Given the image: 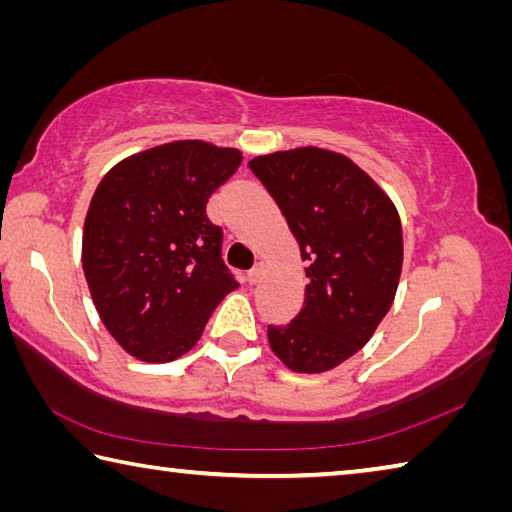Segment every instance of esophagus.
<instances>
[{
	"instance_id": "obj_1",
	"label": "esophagus",
	"mask_w": 512,
	"mask_h": 512,
	"mask_svg": "<svg viewBox=\"0 0 512 512\" xmlns=\"http://www.w3.org/2000/svg\"><path fill=\"white\" fill-rule=\"evenodd\" d=\"M262 273H264V268H262V264H257L255 268H250V271L246 273V280H248L250 284H257L259 280H262Z\"/></svg>"
}]
</instances>
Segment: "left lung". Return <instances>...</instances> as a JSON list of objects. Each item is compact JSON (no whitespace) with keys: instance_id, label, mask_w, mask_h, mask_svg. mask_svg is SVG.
<instances>
[{"instance_id":"left-lung-1","label":"left lung","mask_w":512,"mask_h":512,"mask_svg":"<svg viewBox=\"0 0 512 512\" xmlns=\"http://www.w3.org/2000/svg\"><path fill=\"white\" fill-rule=\"evenodd\" d=\"M248 167L309 262L302 311L286 327H268V342L297 374L329 371L367 345L394 302L401 219L376 181L342 154L297 147Z\"/></svg>"}]
</instances>
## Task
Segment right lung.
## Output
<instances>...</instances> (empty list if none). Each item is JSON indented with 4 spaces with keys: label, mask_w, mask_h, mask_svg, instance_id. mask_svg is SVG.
I'll return each instance as SVG.
<instances>
[{
    "label": "right lung",
    "mask_w": 512,
    "mask_h": 512,
    "mask_svg": "<svg viewBox=\"0 0 512 512\" xmlns=\"http://www.w3.org/2000/svg\"><path fill=\"white\" fill-rule=\"evenodd\" d=\"M239 165L232 147L176 141L120 161L96 188L82 268L102 324L138 360L190 351L239 286L221 259L224 232L206 215Z\"/></svg>",
    "instance_id": "right-lung-1"
}]
</instances>
